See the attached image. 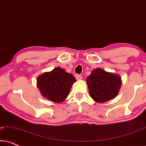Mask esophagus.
<instances>
[{
  "mask_svg": "<svg viewBox=\"0 0 146 146\" xmlns=\"http://www.w3.org/2000/svg\"><path fill=\"white\" fill-rule=\"evenodd\" d=\"M76 78L77 80L80 81V80H82V76L79 74H76Z\"/></svg>",
  "mask_w": 146,
  "mask_h": 146,
  "instance_id": "34e87169",
  "label": "esophagus"
}]
</instances>
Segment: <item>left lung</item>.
Masks as SVG:
<instances>
[{
	"label": "left lung",
	"instance_id": "left-lung-1",
	"mask_svg": "<svg viewBox=\"0 0 146 146\" xmlns=\"http://www.w3.org/2000/svg\"><path fill=\"white\" fill-rule=\"evenodd\" d=\"M86 83L92 98L97 103H104L117 95L121 79L119 74L98 68L88 76Z\"/></svg>",
	"mask_w": 146,
	"mask_h": 146
}]
</instances>
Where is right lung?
Instances as JSON below:
<instances>
[{
	"label": "right lung",
	"instance_id": "right-lung-1",
	"mask_svg": "<svg viewBox=\"0 0 146 146\" xmlns=\"http://www.w3.org/2000/svg\"><path fill=\"white\" fill-rule=\"evenodd\" d=\"M75 82L73 75L60 67L42 74L36 80L37 87L42 96L56 104L62 102L66 99Z\"/></svg>",
	"mask_w": 146,
	"mask_h": 146
}]
</instances>
